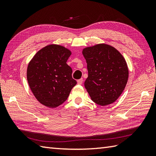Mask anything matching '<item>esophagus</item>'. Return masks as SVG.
Here are the masks:
<instances>
[{"instance_id": "34e87169", "label": "esophagus", "mask_w": 156, "mask_h": 156, "mask_svg": "<svg viewBox=\"0 0 156 156\" xmlns=\"http://www.w3.org/2000/svg\"><path fill=\"white\" fill-rule=\"evenodd\" d=\"M77 82H78V84H82V83H83V79L82 78L79 79V80H78Z\"/></svg>"}]
</instances>
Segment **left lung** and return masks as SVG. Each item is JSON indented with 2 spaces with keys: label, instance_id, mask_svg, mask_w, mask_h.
<instances>
[{
  "label": "left lung",
  "instance_id": "obj_1",
  "mask_svg": "<svg viewBox=\"0 0 156 156\" xmlns=\"http://www.w3.org/2000/svg\"><path fill=\"white\" fill-rule=\"evenodd\" d=\"M82 54L88 72L84 87L92 101L101 106L112 104L120 97L128 80V67L123 56L104 44L86 48Z\"/></svg>",
  "mask_w": 156,
  "mask_h": 156
}]
</instances>
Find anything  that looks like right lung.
<instances>
[{
  "instance_id": "obj_1",
  "label": "right lung",
  "mask_w": 156,
  "mask_h": 156,
  "mask_svg": "<svg viewBox=\"0 0 156 156\" xmlns=\"http://www.w3.org/2000/svg\"><path fill=\"white\" fill-rule=\"evenodd\" d=\"M71 51L64 46L49 45L37 52L29 62L27 78L37 100L46 107L55 108L67 100L76 81L66 64Z\"/></svg>"
}]
</instances>
